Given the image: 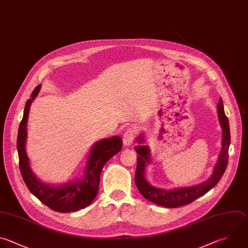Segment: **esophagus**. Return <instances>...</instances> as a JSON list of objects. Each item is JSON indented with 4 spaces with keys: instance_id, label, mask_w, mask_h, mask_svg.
Instances as JSON below:
<instances>
[{
    "instance_id": "1",
    "label": "esophagus",
    "mask_w": 248,
    "mask_h": 248,
    "mask_svg": "<svg viewBox=\"0 0 248 248\" xmlns=\"http://www.w3.org/2000/svg\"><path fill=\"white\" fill-rule=\"evenodd\" d=\"M135 139V130L132 128H129L126 130L124 136H123V143L126 146L132 145Z\"/></svg>"
}]
</instances>
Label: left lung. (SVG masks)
<instances>
[{
	"label": "left lung",
	"mask_w": 248,
	"mask_h": 248,
	"mask_svg": "<svg viewBox=\"0 0 248 248\" xmlns=\"http://www.w3.org/2000/svg\"><path fill=\"white\" fill-rule=\"evenodd\" d=\"M217 114L220 126L222 128V140L221 150L219 152L216 164L213 168L211 175L203 182L189 187H179L174 189H162L151 185L145 177L146 167L151 164V152L147 145H143L145 142L143 134H140L137 138L138 145L135 146V150L138 153V163L135 175L136 185L140 194L148 201L169 208L178 207L184 204H188L207 193L212 189L221 179L228 164V151L231 141L230 126L228 118L224 111L223 102L220 98L217 105Z\"/></svg>",
	"instance_id": "left-lung-1"
}]
</instances>
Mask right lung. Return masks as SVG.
Masks as SVG:
<instances>
[{
  "instance_id": "add662e5",
  "label": "right lung",
  "mask_w": 248,
  "mask_h": 248,
  "mask_svg": "<svg viewBox=\"0 0 248 248\" xmlns=\"http://www.w3.org/2000/svg\"><path fill=\"white\" fill-rule=\"evenodd\" d=\"M41 87V84L38 85L31 94V98L27 101L23 118L18 129L17 151L20 171L28 189L46 206L63 213L77 211L88 206L96 198L101 171L106 163L121 150L122 139L118 136H113L95 142L90 149L83 173L80 177H76L72 181L56 185L43 182L32 170L26 152L27 122L30 107L39 95Z\"/></svg>"
}]
</instances>
